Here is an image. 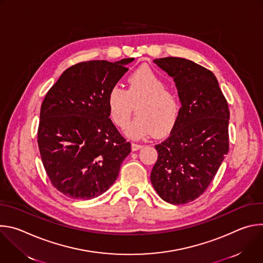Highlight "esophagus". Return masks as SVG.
<instances>
[{
  "label": "esophagus",
  "mask_w": 263,
  "mask_h": 263,
  "mask_svg": "<svg viewBox=\"0 0 263 263\" xmlns=\"http://www.w3.org/2000/svg\"><path fill=\"white\" fill-rule=\"evenodd\" d=\"M142 146H143V145L140 144V143H136V142H133V143H132V149H133V151H137V149L141 148Z\"/></svg>",
  "instance_id": "esophagus-1"
}]
</instances>
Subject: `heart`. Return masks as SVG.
Masks as SVG:
<instances>
[{"mask_svg":"<svg viewBox=\"0 0 263 263\" xmlns=\"http://www.w3.org/2000/svg\"><path fill=\"white\" fill-rule=\"evenodd\" d=\"M127 90L112 86L107 95L109 116L118 127L126 128L131 120L134 106L137 117L126 133L134 139L154 133L165 135L176 124L180 115L178 96L166 88L165 81L148 66L134 70L127 79Z\"/></svg>","mask_w":263,"mask_h":263,"instance_id":"obj_1","label":"heart"}]
</instances>
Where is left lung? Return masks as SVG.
<instances>
[{
  "instance_id": "1",
  "label": "left lung",
  "mask_w": 263,
  "mask_h": 263,
  "mask_svg": "<svg viewBox=\"0 0 263 263\" xmlns=\"http://www.w3.org/2000/svg\"><path fill=\"white\" fill-rule=\"evenodd\" d=\"M154 63L174 78L182 106L170 136L155 145L151 182L162 200L183 205L204 194L229 151V107L209 69L179 57Z\"/></svg>"
}]
</instances>
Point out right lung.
Listing matches in <instances>:
<instances>
[{"label":"right lung","mask_w":263,"mask_h":263,"mask_svg":"<svg viewBox=\"0 0 263 263\" xmlns=\"http://www.w3.org/2000/svg\"><path fill=\"white\" fill-rule=\"evenodd\" d=\"M134 58L83 61L63 71L41 108L37 142L52 185L71 199L90 200L119 176L131 143L109 119L107 95Z\"/></svg>","instance_id":"right-lung-1"}]
</instances>
